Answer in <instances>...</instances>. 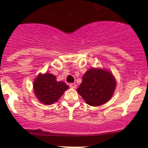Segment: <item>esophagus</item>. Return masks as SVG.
Returning <instances> with one entry per match:
<instances>
[{
  "label": "esophagus",
  "mask_w": 148,
  "mask_h": 148,
  "mask_svg": "<svg viewBox=\"0 0 148 148\" xmlns=\"http://www.w3.org/2000/svg\"><path fill=\"white\" fill-rule=\"evenodd\" d=\"M70 87H71V88H73V89H75V88H76L77 85H76V84L71 83V84H70Z\"/></svg>",
  "instance_id": "esophagus-1"
}]
</instances>
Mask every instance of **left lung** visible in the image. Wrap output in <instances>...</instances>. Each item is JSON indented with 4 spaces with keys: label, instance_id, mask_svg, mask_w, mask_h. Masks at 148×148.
I'll return each instance as SVG.
<instances>
[{
    "label": "left lung",
    "instance_id": "obj_1",
    "mask_svg": "<svg viewBox=\"0 0 148 148\" xmlns=\"http://www.w3.org/2000/svg\"><path fill=\"white\" fill-rule=\"evenodd\" d=\"M116 85V79L110 72L92 68L84 73L77 92L87 104L96 107L112 98Z\"/></svg>",
    "mask_w": 148,
    "mask_h": 148
}]
</instances>
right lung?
<instances>
[{
  "instance_id": "right-lung-1",
  "label": "right lung",
  "mask_w": 148,
  "mask_h": 148,
  "mask_svg": "<svg viewBox=\"0 0 148 148\" xmlns=\"http://www.w3.org/2000/svg\"><path fill=\"white\" fill-rule=\"evenodd\" d=\"M69 88L64 82H57L56 75L46 73L39 74L33 82L34 92L40 102L50 105L61 98Z\"/></svg>"
}]
</instances>
